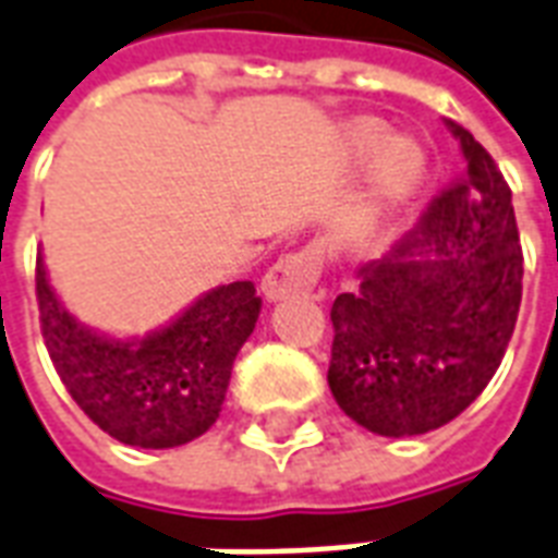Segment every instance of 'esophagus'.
I'll return each instance as SVG.
<instances>
[{
	"mask_svg": "<svg viewBox=\"0 0 558 558\" xmlns=\"http://www.w3.org/2000/svg\"><path fill=\"white\" fill-rule=\"evenodd\" d=\"M322 275V251L316 245L292 251L287 257H280L263 278L260 289L269 301H280L289 295H304L318 283Z\"/></svg>",
	"mask_w": 558,
	"mask_h": 558,
	"instance_id": "1",
	"label": "esophagus"
}]
</instances>
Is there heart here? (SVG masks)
<instances>
[{"instance_id": "obj_1", "label": "heart", "mask_w": 558, "mask_h": 558, "mask_svg": "<svg viewBox=\"0 0 558 558\" xmlns=\"http://www.w3.org/2000/svg\"><path fill=\"white\" fill-rule=\"evenodd\" d=\"M348 151L356 160L377 157L374 193L383 202H401L427 175V151L415 140H392V131L377 119H356L348 125Z\"/></svg>"}]
</instances>
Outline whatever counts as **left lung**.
I'll return each mask as SVG.
<instances>
[{"instance_id":"obj_1","label":"left lung","mask_w":558,"mask_h":558,"mask_svg":"<svg viewBox=\"0 0 558 558\" xmlns=\"http://www.w3.org/2000/svg\"><path fill=\"white\" fill-rule=\"evenodd\" d=\"M448 128L462 143V175L330 307V392L377 436L430 433L477 401L521 307L512 190L465 128L453 119Z\"/></svg>"}]
</instances>
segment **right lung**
Instances as JSON below:
<instances>
[{
  "label": "right lung",
  "mask_w": 558,
  "mask_h": 558,
  "mask_svg": "<svg viewBox=\"0 0 558 558\" xmlns=\"http://www.w3.org/2000/svg\"><path fill=\"white\" fill-rule=\"evenodd\" d=\"M34 280L46 351L93 424L122 445L151 450L186 445L216 424L233 360L260 316L251 280L213 289L143 342L81 327L49 287L40 257Z\"/></svg>",
  "instance_id": "add662e5"
}]
</instances>
